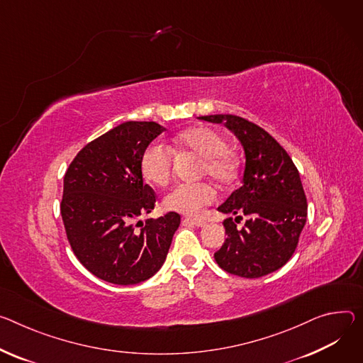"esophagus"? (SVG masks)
I'll return each instance as SVG.
<instances>
[{
	"label": "esophagus",
	"instance_id": "obj_1",
	"mask_svg": "<svg viewBox=\"0 0 363 363\" xmlns=\"http://www.w3.org/2000/svg\"><path fill=\"white\" fill-rule=\"evenodd\" d=\"M184 223H189V224H194V225H196V227H204L207 223H206V220H203V218H194V217H186V218H184Z\"/></svg>",
	"mask_w": 363,
	"mask_h": 363
}]
</instances>
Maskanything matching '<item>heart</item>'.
Instances as JSON below:
<instances>
[{"instance_id": "heart-1", "label": "heart", "mask_w": 363, "mask_h": 363, "mask_svg": "<svg viewBox=\"0 0 363 363\" xmlns=\"http://www.w3.org/2000/svg\"><path fill=\"white\" fill-rule=\"evenodd\" d=\"M174 150L201 159L200 175L208 177L220 186L232 185L239 172V159L228 149L227 139L216 128L196 125L184 130L175 139ZM174 153L160 143L147 146L140 159L143 177L155 185H167L174 174ZM214 189L204 182L179 184L163 196V207L169 211L194 216L214 201Z\"/></svg>"}]
</instances>
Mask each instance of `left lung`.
<instances>
[{
  "instance_id": "8db88e82",
  "label": "left lung",
  "mask_w": 363,
  "mask_h": 363,
  "mask_svg": "<svg viewBox=\"0 0 363 363\" xmlns=\"http://www.w3.org/2000/svg\"><path fill=\"white\" fill-rule=\"evenodd\" d=\"M223 123L240 140L246 167L243 185L218 207L247 220L242 228L224 220L227 239L214 253L218 267L242 278H260L282 268L294 255L307 220V199L298 169L286 150L257 124L233 114L203 116Z\"/></svg>"
}]
</instances>
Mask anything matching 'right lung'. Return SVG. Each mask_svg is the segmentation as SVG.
Instances as JSON below:
<instances>
[{"label": "right lung", "instance_id": "add662e5", "mask_svg": "<svg viewBox=\"0 0 363 363\" xmlns=\"http://www.w3.org/2000/svg\"><path fill=\"white\" fill-rule=\"evenodd\" d=\"M163 130L155 121L121 123L84 146L65 174V232L78 260L103 281L133 285L153 277L179 227L174 211L133 223L155 208L140 159Z\"/></svg>", "mask_w": 363, "mask_h": 363}]
</instances>
